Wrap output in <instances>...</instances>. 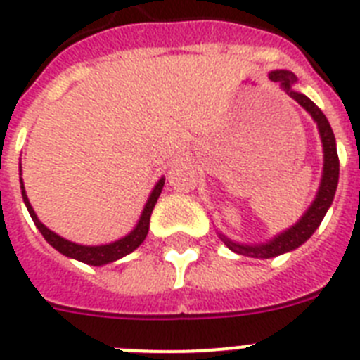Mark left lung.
<instances>
[{
    "instance_id": "1",
    "label": "left lung",
    "mask_w": 360,
    "mask_h": 360,
    "mask_svg": "<svg viewBox=\"0 0 360 360\" xmlns=\"http://www.w3.org/2000/svg\"><path fill=\"white\" fill-rule=\"evenodd\" d=\"M270 79L274 82H279V84L287 90V94H290V97L294 98V101H297V103L314 117V120H316L317 126H319L321 141H323L324 148V173L323 180H321L317 198L314 200V203H311V207L307 211V214L299 219L294 227L288 229V231L283 232V234H279L276 240H272L270 243L265 245H257V247H249V245H236L232 243V241L225 240V238H221L229 249L250 257H274L279 256V254L288 252V250L297 249L299 245H303L304 241L316 232V229L319 227L321 221H323L324 214H326L328 207L332 205L333 196H335L337 182H339V155H337L335 136H333L332 128H330L328 119L324 117V113L316 106V104L311 103L310 98L304 97L303 94H297V91L290 90V86L295 82L294 73L287 72V70H279V72L270 73Z\"/></svg>"
}]
</instances>
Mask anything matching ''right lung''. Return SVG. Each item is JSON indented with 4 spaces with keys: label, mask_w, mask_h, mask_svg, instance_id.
I'll return each mask as SVG.
<instances>
[{
    "label": "right lung",
    "mask_w": 360,
    "mask_h": 360,
    "mask_svg": "<svg viewBox=\"0 0 360 360\" xmlns=\"http://www.w3.org/2000/svg\"><path fill=\"white\" fill-rule=\"evenodd\" d=\"M162 187H164V178H162L160 182L157 184V187L153 189L151 196H149L148 203H146L144 211H142L141 219H139L136 227L133 229V232H129L128 236L122 238V240H119V241H115V243L101 245V247H86V245L72 243V241L65 240V238L57 236L56 232H52L50 229L44 227L39 219H37L36 212H34V209H32L27 195H25L23 182H21V193H23L25 205H27L28 212H30L32 219H34V224H36V227L39 229V232L44 236V240L49 241L53 249L59 250V252L65 254V256L73 257V259H79V262L86 263V265L98 266V265H106V263H111V262H117V259H120V257L126 256V254L133 252V250H135L136 247H139V245L146 240V236H148V231H149V218H151L153 207H155V203H157L158 196H160Z\"/></svg>",
    "instance_id": "add662e5"
}]
</instances>
